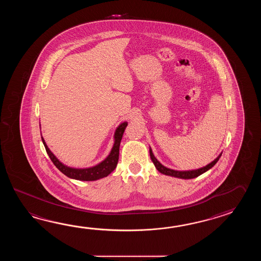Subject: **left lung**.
<instances>
[{
    "instance_id": "8db88e82",
    "label": "left lung",
    "mask_w": 261,
    "mask_h": 261,
    "mask_svg": "<svg viewBox=\"0 0 261 261\" xmlns=\"http://www.w3.org/2000/svg\"><path fill=\"white\" fill-rule=\"evenodd\" d=\"M149 154L151 160L153 161L154 165H155L156 170L159 172L165 174V175H170V176H173V177L181 178V179H192V178L198 177L200 174H202L203 172H207L208 170H210L212 167L215 166V164L217 163L219 158L221 156L222 154L218 155L217 159L214 161H212L211 163H209L208 165L200 168V169H197V170H192V171H175V170H172V169H169L167 167L163 166L161 164L160 161H158L155 158V155L152 152L151 147L149 148Z\"/></svg>"
}]
</instances>
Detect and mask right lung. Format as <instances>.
Segmentation results:
<instances>
[{"mask_svg": "<svg viewBox=\"0 0 261 261\" xmlns=\"http://www.w3.org/2000/svg\"><path fill=\"white\" fill-rule=\"evenodd\" d=\"M127 126H128V123L123 122L117 127L115 135H114L115 143L112 147L110 154L108 155L106 160L101 161L98 165H95L90 168H85V169H76V168H71V167L64 165L50 151L43 137H42V141H43V144L45 147L47 155H49L50 160L63 174H65L69 178L80 180V181H95V180H98L100 178L106 177L108 174H110L116 169L117 161H118V156H119V145H120V142L122 139L123 133L125 132V128Z\"/></svg>", "mask_w": 261, "mask_h": 261, "instance_id": "add662e5", "label": "right lung"}]
</instances>
